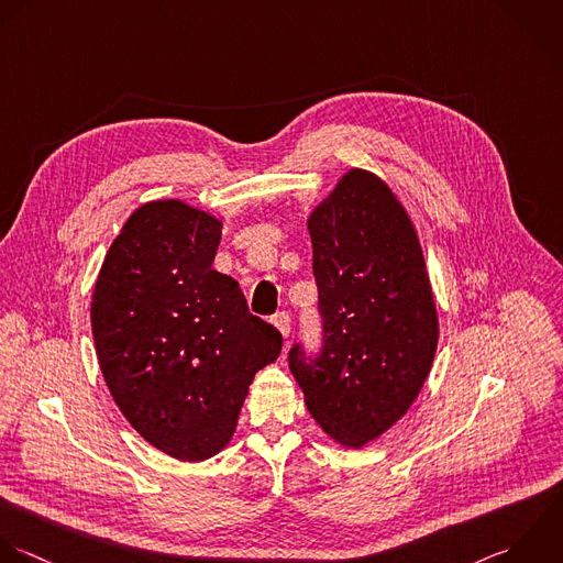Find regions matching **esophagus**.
<instances>
[{"instance_id": "1", "label": "esophagus", "mask_w": 563, "mask_h": 563, "mask_svg": "<svg viewBox=\"0 0 563 563\" xmlns=\"http://www.w3.org/2000/svg\"><path fill=\"white\" fill-rule=\"evenodd\" d=\"M272 324L280 331L283 338H287L289 331H291V316H289L287 311H278V313L272 318Z\"/></svg>"}]
</instances>
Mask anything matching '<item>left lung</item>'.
Here are the masks:
<instances>
[{"label": "left lung", "mask_w": 563, "mask_h": 563, "mask_svg": "<svg viewBox=\"0 0 563 563\" xmlns=\"http://www.w3.org/2000/svg\"><path fill=\"white\" fill-rule=\"evenodd\" d=\"M322 349L298 342L289 371L318 426L362 448L412 406L432 368L439 320L410 217L353 168L309 217Z\"/></svg>", "instance_id": "obj_1"}]
</instances>
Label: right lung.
<instances>
[{"mask_svg":"<svg viewBox=\"0 0 563 563\" xmlns=\"http://www.w3.org/2000/svg\"><path fill=\"white\" fill-rule=\"evenodd\" d=\"M221 223L177 199L140 206L100 267L91 300L113 401L153 448L206 461L232 439L247 386L283 349L239 283L212 269Z\"/></svg>","mask_w":563,"mask_h":563,"instance_id":"add662e5","label":"right lung"}]
</instances>
